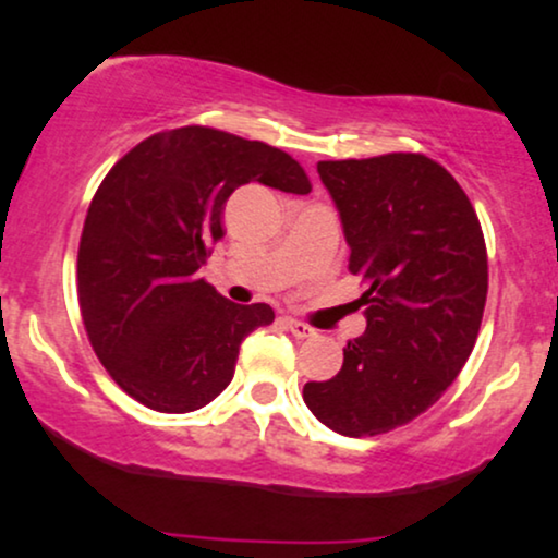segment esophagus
I'll return each instance as SVG.
<instances>
[{
	"label": "esophagus",
	"instance_id": "esophagus-1",
	"mask_svg": "<svg viewBox=\"0 0 558 558\" xmlns=\"http://www.w3.org/2000/svg\"><path fill=\"white\" fill-rule=\"evenodd\" d=\"M286 328L291 330L296 338H310V336H315V328H310V325L301 323V319H293V317H286Z\"/></svg>",
	"mask_w": 558,
	"mask_h": 558
}]
</instances>
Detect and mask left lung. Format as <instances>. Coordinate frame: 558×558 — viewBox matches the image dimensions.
<instances>
[{"mask_svg":"<svg viewBox=\"0 0 558 558\" xmlns=\"http://www.w3.org/2000/svg\"><path fill=\"white\" fill-rule=\"evenodd\" d=\"M317 172L341 213L367 330L345 343L341 373L306 383L330 430L373 438L420 417L475 349L488 296V252L464 189L417 151L328 159Z\"/></svg>","mask_w":558,"mask_h":558,"instance_id":"left-lung-1","label":"left lung"}]
</instances>
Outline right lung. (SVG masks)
Masks as SVG:
<instances>
[{
  "instance_id": "obj_1",
  "label": "right lung",
  "mask_w": 558,
  "mask_h": 558,
  "mask_svg": "<svg viewBox=\"0 0 558 558\" xmlns=\"http://www.w3.org/2000/svg\"><path fill=\"white\" fill-rule=\"evenodd\" d=\"M310 194L291 155L209 125L133 146L99 183L78 246V304L94 354L131 399L165 414L207 407L233 380L239 345L270 325L202 278L239 185Z\"/></svg>"
}]
</instances>
